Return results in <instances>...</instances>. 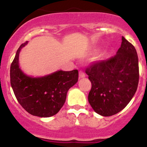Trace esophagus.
Returning a JSON list of instances; mask_svg holds the SVG:
<instances>
[{
    "instance_id": "obj_1",
    "label": "esophagus",
    "mask_w": 147,
    "mask_h": 147,
    "mask_svg": "<svg viewBox=\"0 0 147 147\" xmlns=\"http://www.w3.org/2000/svg\"><path fill=\"white\" fill-rule=\"evenodd\" d=\"M85 77V73L83 72V71L80 70L79 72V78H84Z\"/></svg>"
}]
</instances>
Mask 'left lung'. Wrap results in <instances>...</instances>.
Listing matches in <instances>:
<instances>
[{
	"label": "left lung",
	"instance_id": "8db88e82",
	"mask_svg": "<svg viewBox=\"0 0 147 147\" xmlns=\"http://www.w3.org/2000/svg\"><path fill=\"white\" fill-rule=\"evenodd\" d=\"M90 80L88 101L102 116L116 114L128 105L138 88L139 60L134 47L122 36L115 56L94 62L85 70Z\"/></svg>",
	"mask_w": 147,
	"mask_h": 147
}]
</instances>
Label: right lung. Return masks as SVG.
<instances>
[{
	"mask_svg": "<svg viewBox=\"0 0 147 147\" xmlns=\"http://www.w3.org/2000/svg\"><path fill=\"white\" fill-rule=\"evenodd\" d=\"M17 50L10 69L11 85L20 105L30 114L50 117L59 111L66 100L67 91L78 80V70H59L41 78L27 76L18 65L21 49Z\"/></svg>",
	"mask_w": 147,
	"mask_h": 147,
	"instance_id": "1",
	"label": "right lung"
}]
</instances>
